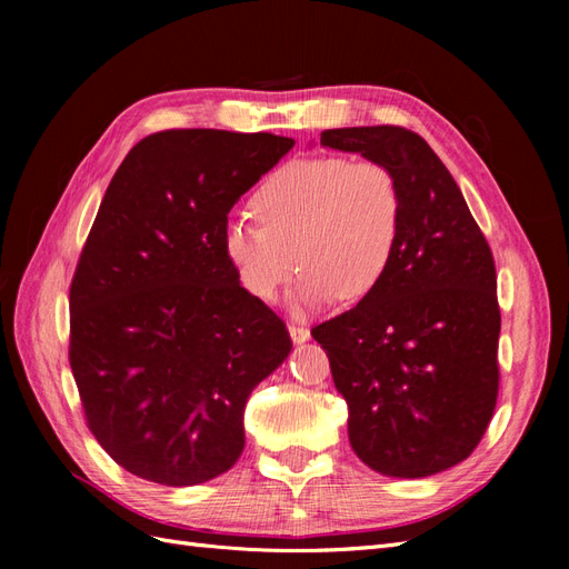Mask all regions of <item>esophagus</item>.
Here are the masks:
<instances>
[{
	"instance_id": "obj_1",
	"label": "esophagus",
	"mask_w": 569,
	"mask_h": 569,
	"mask_svg": "<svg viewBox=\"0 0 569 569\" xmlns=\"http://www.w3.org/2000/svg\"><path fill=\"white\" fill-rule=\"evenodd\" d=\"M289 337L295 343H303V341L311 339V330H308V327H303V325H289Z\"/></svg>"
}]
</instances>
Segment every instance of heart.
I'll list each match as a JSON object with an SVG mask.
<instances>
[{"label": "heart", "instance_id": "heart-1", "mask_svg": "<svg viewBox=\"0 0 569 569\" xmlns=\"http://www.w3.org/2000/svg\"><path fill=\"white\" fill-rule=\"evenodd\" d=\"M251 211L261 226L226 222L222 256L239 287L266 303L299 261L303 272L289 299L295 311L372 295L403 230V197L391 170L341 157L280 166L256 189Z\"/></svg>", "mask_w": 569, "mask_h": 569}]
</instances>
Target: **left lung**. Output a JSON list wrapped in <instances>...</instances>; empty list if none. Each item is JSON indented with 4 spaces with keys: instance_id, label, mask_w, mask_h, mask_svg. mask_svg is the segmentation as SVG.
I'll return each instance as SVG.
<instances>
[{
    "instance_id": "left-lung-1",
    "label": "left lung",
    "mask_w": 569,
    "mask_h": 569,
    "mask_svg": "<svg viewBox=\"0 0 569 569\" xmlns=\"http://www.w3.org/2000/svg\"><path fill=\"white\" fill-rule=\"evenodd\" d=\"M320 144L387 166L403 230L372 295L313 327L349 406V441L368 468L420 479L468 458L498 396L496 268L456 180L420 134L337 128Z\"/></svg>"
}]
</instances>
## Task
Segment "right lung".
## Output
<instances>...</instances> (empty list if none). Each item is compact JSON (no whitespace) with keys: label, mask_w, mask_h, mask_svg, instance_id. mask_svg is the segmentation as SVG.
Returning a JSON list of instances; mask_svg holds the SVG:
<instances>
[{"label":"right lung","mask_w":569,"mask_h":569,"mask_svg":"<svg viewBox=\"0 0 569 569\" xmlns=\"http://www.w3.org/2000/svg\"><path fill=\"white\" fill-rule=\"evenodd\" d=\"M291 147L270 132H157L101 199L71 284L68 358L94 439L137 477L192 487L244 451L247 399L291 339L239 287L220 239Z\"/></svg>","instance_id":"1"}]
</instances>
